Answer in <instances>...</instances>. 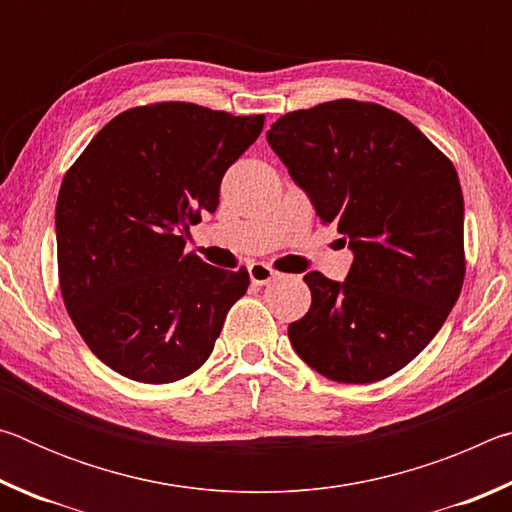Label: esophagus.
<instances>
[{
    "mask_svg": "<svg viewBox=\"0 0 512 512\" xmlns=\"http://www.w3.org/2000/svg\"><path fill=\"white\" fill-rule=\"evenodd\" d=\"M248 275H250V282L257 284V287H264V284L273 282L280 273L273 271V268L264 262H253L248 266Z\"/></svg>",
    "mask_w": 512,
    "mask_h": 512,
    "instance_id": "obj_1",
    "label": "esophagus"
}]
</instances>
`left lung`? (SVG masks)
Here are the masks:
<instances>
[{"label":"left lung","mask_w":512,"mask_h":512,"mask_svg":"<svg viewBox=\"0 0 512 512\" xmlns=\"http://www.w3.org/2000/svg\"><path fill=\"white\" fill-rule=\"evenodd\" d=\"M266 140L354 253L345 282L311 271V307L289 325L300 359L372 384L427 348L461 296L463 192L452 160L409 119L336 99L287 112Z\"/></svg>","instance_id":"8db88e82"}]
</instances>
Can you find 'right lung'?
I'll use <instances>...</instances> for the list:
<instances>
[{
	"label": "right lung",
	"instance_id": "1",
	"mask_svg": "<svg viewBox=\"0 0 512 512\" xmlns=\"http://www.w3.org/2000/svg\"><path fill=\"white\" fill-rule=\"evenodd\" d=\"M262 128L264 115L151 103L108 121L65 173L60 293L88 348L119 375L171 384L212 354L250 277L185 253V235L216 210L223 173Z\"/></svg>",
	"mask_w": 512,
	"mask_h": 512
}]
</instances>
